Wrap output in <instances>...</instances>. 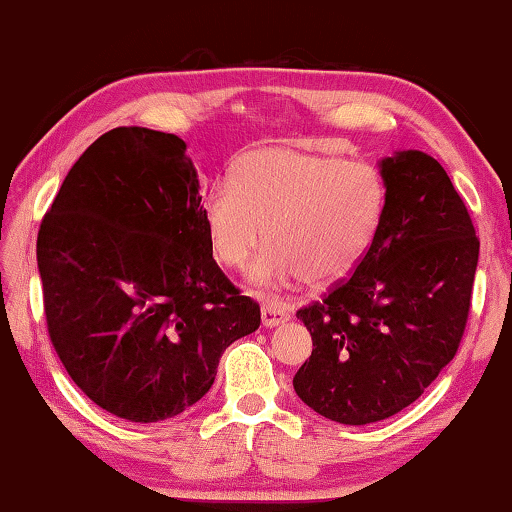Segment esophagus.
<instances>
[{
	"label": "esophagus",
	"mask_w": 512,
	"mask_h": 512,
	"mask_svg": "<svg viewBox=\"0 0 512 512\" xmlns=\"http://www.w3.org/2000/svg\"><path fill=\"white\" fill-rule=\"evenodd\" d=\"M288 318H290L288 309L283 304H279V302L265 304L263 311H261L263 327H279V325H283V322H288Z\"/></svg>",
	"instance_id": "34e87169"
}]
</instances>
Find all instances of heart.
I'll return each mask as SVG.
<instances>
[{
	"label": "heart",
	"mask_w": 512,
	"mask_h": 512,
	"mask_svg": "<svg viewBox=\"0 0 512 512\" xmlns=\"http://www.w3.org/2000/svg\"><path fill=\"white\" fill-rule=\"evenodd\" d=\"M387 187L373 164L265 146L233 164L231 185L203 194L201 217L212 256L249 279L283 288L297 279L329 283L350 274L380 229Z\"/></svg>",
	"instance_id": "heart-1"
}]
</instances>
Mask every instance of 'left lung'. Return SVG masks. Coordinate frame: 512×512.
I'll return each instance as SVG.
<instances>
[{"label": "left lung", "instance_id": "8db88e82", "mask_svg": "<svg viewBox=\"0 0 512 512\" xmlns=\"http://www.w3.org/2000/svg\"><path fill=\"white\" fill-rule=\"evenodd\" d=\"M377 167L387 203L371 249L348 281L297 311L313 352L295 393L345 426L405 410L455 357L481 247L435 157L396 151Z\"/></svg>", "mask_w": 512, "mask_h": 512}]
</instances>
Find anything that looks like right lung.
I'll use <instances>...</instances> for the list:
<instances>
[{"label": "right lung", "mask_w": 512, "mask_h": 512, "mask_svg": "<svg viewBox=\"0 0 512 512\" xmlns=\"http://www.w3.org/2000/svg\"><path fill=\"white\" fill-rule=\"evenodd\" d=\"M185 141L114 128L80 155L38 231L47 332L93 403L132 423L171 419L215 382L261 309L224 277Z\"/></svg>", "instance_id": "add662e5"}]
</instances>
